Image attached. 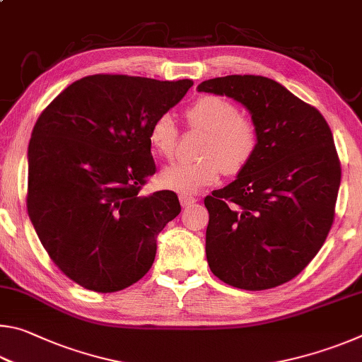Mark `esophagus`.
Returning <instances> with one entry per match:
<instances>
[{"instance_id":"obj_1","label":"esophagus","mask_w":362,"mask_h":362,"mask_svg":"<svg viewBox=\"0 0 362 362\" xmlns=\"http://www.w3.org/2000/svg\"><path fill=\"white\" fill-rule=\"evenodd\" d=\"M179 199H180V204L183 207L192 206V204L196 203V201H198V198H196V196H192V194H188V193H180L179 194Z\"/></svg>"}]
</instances>
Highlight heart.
I'll use <instances>...</instances> for the list:
<instances>
[{
  "label": "heart",
  "mask_w": 362,
  "mask_h": 362,
  "mask_svg": "<svg viewBox=\"0 0 362 362\" xmlns=\"http://www.w3.org/2000/svg\"><path fill=\"white\" fill-rule=\"evenodd\" d=\"M188 124L206 131L201 144V159L177 163L159 175L163 187L180 193H194L218 180L225 170L236 175L252 161L260 145V132L255 121L240 115V110L220 95H203L185 112ZM150 144L159 156L174 159L179 145V129L169 115L153 121L148 134Z\"/></svg>",
  "instance_id": "obj_1"
}]
</instances>
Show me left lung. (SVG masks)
I'll return each mask as SVG.
<instances>
[{
  "label": "left lung",
  "mask_w": 362,
  "mask_h": 362,
  "mask_svg": "<svg viewBox=\"0 0 362 362\" xmlns=\"http://www.w3.org/2000/svg\"><path fill=\"white\" fill-rule=\"evenodd\" d=\"M198 90L241 102L260 132L249 166L204 198L211 272L238 289L284 284L315 259L334 223L341 168L327 121L265 76L214 78Z\"/></svg>",
  "instance_id": "obj_1"
}]
</instances>
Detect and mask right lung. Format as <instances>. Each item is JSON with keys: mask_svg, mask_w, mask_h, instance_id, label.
Segmentation results:
<instances>
[{"mask_svg": "<svg viewBox=\"0 0 362 362\" xmlns=\"http://www.w3.org/2000/svg\"><path fill=\"white\" fill-rule=\"evenodd\" d=\"M193 81L90 75L42 110L28 145L27 211L42 247L66 278L94 292L142 279L156 236L180 214L179 198L140 189L156 173L153 121Z\"/></svg>", "mask_w": 362, "mask_h": 362, "instance_id": "obj_1", "label": "right lung"}]
</instances>
